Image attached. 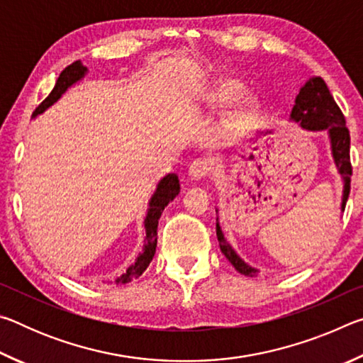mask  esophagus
<instances>
[{
	"label": "esophagus",
	"mask_w": 363,
	"mask_h": 363,
	"mask_svg": "<svg viewBox=\"0 0 363 363\" xmlns=\"http://www.w3.org/2000/svg\"><path fill=\"white\" fill-rule=\"evenodd\" d=\"M208 173H210V163H208L205 158L194 160L192 164H190V168H189V176H190V179H194V181L205 179Z\"/></svg>",
	"instance_id": "obj_1"
}]
</instances>
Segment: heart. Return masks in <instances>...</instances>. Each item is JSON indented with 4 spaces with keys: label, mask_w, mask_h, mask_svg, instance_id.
<instances>
[{
    "label": "heart",
    "mask_w": 363,
    "mask_h": 363,
    "mask_svg": "<svg viewBox=\"0 0 363 363\" xmlns=\"http://www.w3.org/2000/svg\"><path fill=\"white\" fill-rule=\"evenodd\" d=\"M242 93H243V84L238 82V79L225 78L216 86V89H214V94H213V99H214V102L219 104V106H224V104L235 101ZM257 107H259V104H257L256 97L247 96L242 101L240 107L237 108L235 120L245 121V120L251 118V116L257 112Z\"/></svg>",
    "instance_id": "obj_1"
}]
</instances>
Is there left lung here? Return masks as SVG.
<instances>
[{"label":"left lung","instance_id":"left-lung-1","mask_svg":"<svg viewBox=\"0 0 363 363\" xmlns=\"http://www.w3.org/2000/svg\"><path fill=\"white\" fill-rule=\"evenodd\" d=\"M291 120L298 121L301 126L311 131H322L327 130L331 143V152H333L335 163L337 171L344 179V194H342V205L346 208V201L351 190V176H352V164L351 155H349V147H351V136L346 126V120L341 108L337 107L333 96L320 77H315L307 82L301 88L299 94L296 96V102L291 110ZM216 235L219 240V248L223 255L229 259V262L235 267L242 275L247 277H255L257 270L250 267L247 262H243L237 256L235 251L232 250L229 243L225 242L220 230L219 223H216Z\"/></svg>","mask_w":363,"mask_h":363}]
</instances>
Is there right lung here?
Here are the masks:
<instances>
[{
    "instance_id": "obj_1",
    "label": "right lung",
    "mask_w": 363,
    "mask_h": 363,
    "mask_svg": "<svg viewBox=\"0 0 363 363\" xmlns=\"http://www.w3.org/2000/svg\"><path fill=\"white\" fill-rule=\"evenodd\" d=\"M86 73V67L82 64V60H77V62L70 64L69 67H65L57 78V83L54 86V89L51 91L45 101H43L38 107L35 108L33 116H36L41 112H45L48 107H51L54 102H56L60 96H62L67 88L78 82ZM181 186H179V179H177L176 174H168L164 176L162 181H160L157 192L153 194L152 200H150V208L147 211V218H145V245H144V251L143 255H139L138 261L133 264V266L126 270V274H123L121 277L115 280V284H128L133 279H138L139 275H143L144 270L149 267V264L152 261L153 255H155V248H157V227H158V219L162 216V213L164 210L171 200L179 194Z\"/></svg>"
}]
</instances>
